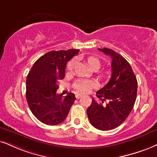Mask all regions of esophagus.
Here are the masks:
<instances>
[{"mask_svg":"<svg viewBox=\"0 0 157 157\" xmlns=\"http://www.w3.org/2000/svg\"><path fill=\"white\" fill-rule=\"evenodd\" d=\"M81 97V95L79 94V93H77V94H76V98L77 99H79Z\"/></svg>","mask_w":157,"mask_h":157,"instance_id":"1","label":"esophagus"}]
</instances>
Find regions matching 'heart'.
Returning a JSON list of instances; mask_svg holds the SVG:
<instances>
[{
	"label": "heart",
	"mask_w": 157,
	"mask_h": 157,
	"mask_svg": "<svg viewBox=\"0 0 157 157\" xmlns=\"http://www.w3.org/2000/svg\"><path fill=\"white\" fill-rule=\"evenodd\" d=\"M76 62H77L76 59H72V60L68 63V64H67V68L69 69H72L75 67V64H76ZM88 62L89 65L90 66V67L94 66V65H98L99 66V64H100V62H99L98 59L93 56L89 57L88 59ZM93 86H94V83H93V82L90 80H80L77 81L76 84H75V87H76V88L80 91V92H82V93L88 92L89 89L93 88Z\"/></svg>",
	"instance_id": "obj_1"
}]
</instances>
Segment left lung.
I'll list each match as a JSON object with an SVG mask.
<instances>
[{
    "label": "left lung",
    "instance_id": "8db88e82",
    "mask_svg": "<svg viewBox=\"0 0 157 157\" xmlns=\"http://www.w3.org/2000/svg\"><path fill=\"white\" fill-rule=\"evenodd\" d=\"M112 59L111 77L104 88L96 92L101 101L93 99L87 109L91 124L101 130L117 128L126 120L133 108L137 96L138 82L130 64L122 56L109 48H98ZM107 101L106 105L102 103Z\"/></svg>",
    "mask_w": 157,
    "mask_h": 157
}]
</instances>
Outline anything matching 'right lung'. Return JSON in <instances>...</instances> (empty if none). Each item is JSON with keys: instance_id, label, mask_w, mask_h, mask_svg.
Masks as SVG:
<instances>
[{"instance_id": "obj_1", "label": "right lung", "mask_w": 157, "mask_h": 157, "mask_svg": "<svg viewBox=\"0 0 157 157\" xmlns=\"http://www.w3.org/2000/svg\"><path fill=\"white\" fill-rule=\"evenodd\" d=\"M80 50L49 51L32 67L26 81V98L31 112L39 121L56 125L64 121L76 100L74 93L56 94L59 80L65 76L67 61Z\"/></svg>"}]
</instances>
